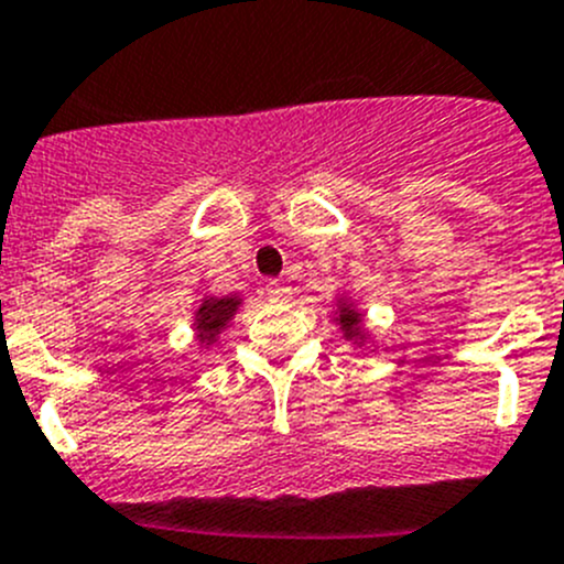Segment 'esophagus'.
<instances>
[{
    "label": "esophagus",
    "instance_id": "esophagus-1",
    "mask_svg": "<svg viewBox=\"0 0 564 564\" xmlns=\"http://www.w3.org/2000/svg\"><path fill=\"white\" fill-rule=\"evenodd\" d=\"M265 296L271 299V302H288V299H291V288H288L285 282L271 279V282L265 285Z\"/></svg>",
    "mask_w": 564,
    "mask_h": 564
}]
</instances>
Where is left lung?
I'll use <instances>...</instances> for the list:
<instances>
[{
	"label": "left lung",
	"instance_id": "1",
	"mask_svg": "<svg viewBox=\"0 0 564 564\" xmlns=\"http://www.w3.org/2000/svg\"><path fill=\"white\" fill-rule=\"evenodd\" d=\"M335 324L340 327L346 340H352L355 346H364L369 344V329L364 327V313L355 307V302L349 296H340L338 299V307H335Z\"/></svg>",
	"mask_w": 564,
	"mask_h": 564
}]
</instances>
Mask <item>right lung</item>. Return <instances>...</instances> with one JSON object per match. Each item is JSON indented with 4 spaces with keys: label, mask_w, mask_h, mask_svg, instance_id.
I'll return each instance as SVG.
<instances>
[{
    "label": "right lung",
    "mask_w": 564,
    "mask_h": 564,
    "mask_svg": "<svg viewBox=\"0 0 564 564\" xmlns=\"http://www.w3.org/2000/svg\"><path fill=\"white\" fill-rule=\"evenodd\" d=\"M242 307L240 296H204L200 299L198 310L193 316V329L195 338L204 349H209L215 340L220 338L226 327L231 324V318L237 316V310Z\"/></svg>",
    "instance_id": "add662e5"
}]
</instances>
